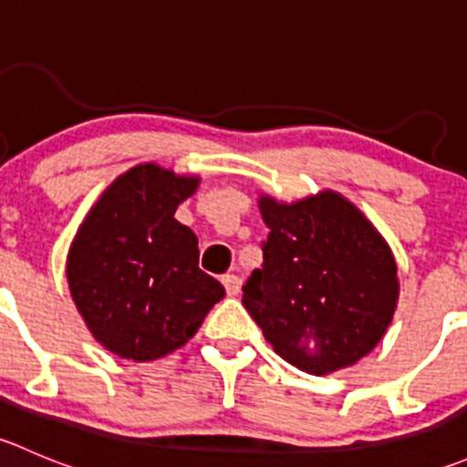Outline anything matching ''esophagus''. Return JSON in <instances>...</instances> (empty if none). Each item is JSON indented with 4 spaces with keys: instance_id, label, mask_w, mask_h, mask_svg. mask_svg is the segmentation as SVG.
Returning a JSON list of instances; mask_svg holds the SVG:
<instances>
[{
    "instance_id": "obj_1",
    "label": "esophagus",
    "mask_w": 467,
    "mask_h": 467,
    "mask_svg": "<svg viewBox=\"0 0 467 467\" xmlns=\"http://www.w3.org/2000/svg\"><path fill=\"white\" fill-rule=\"evenodd\" d=\"M221 282H223L225 294H228V296H239V291H242V277H239V275H233V273H228V275L221 277Z\"/></svg>"
}]
</instances>
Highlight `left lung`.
<instances>
[{
  "mask_svg": "<svg viewBox=\"0 0 467 467\" xmlns=\"http://www.w3.org/2000/svg\"><path fill=\"white\" fill-rule=\"evenodd\" d=\"M264 262L244 285V307L273 350L312 375L357 364L384 337L398 303L390 248L334 192L277 203L262 196Z\"/></svg>",
  "mask_w": 467,
  "mask_h": 467,
  "instance_id": "1",
  "label": "left lung"
}]
</instances>
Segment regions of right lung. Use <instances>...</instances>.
I'll list each match as a JSON object with an SVG mask.
<instances>
[{
    "label": "right lung",
    "mask_w": 467,
    "mask_h": 467,
    "mask_svg": "<svg viewBox=\"0 0 467 467\" xmlns=\"http://www.w3.org/2000/svg\"><path fill=\"white\" fill-rule=\"evenodd\" d=\"M199 178L140 164L117 178L78 228L67 282L89 332L121 359L185 346L225 296L199 268V239L173 219Z\"/></svg>",
    "instance_id": "1"
}]
</instances>
